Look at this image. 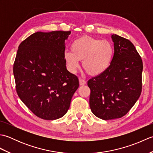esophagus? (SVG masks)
<instances>
[{"mask_svg": "<svg viewBox=\"0 0 153 153\" xmlns=\"http://www.w3.org/2000/svg\"><path fill=\"white\" fill-rule=\"evenodd\" d=\"M79 85H85V84H86L85 81L83 79L81 78V77H79Z\"/></svg>", "mask_w": 153, "mask_h": 153, "instance_id": "esophagus-1", "label": "esophagus"}]
</instances>
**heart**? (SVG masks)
Wrapping results in <instances>:
<instances>
[{
  "mask_svg": "<svg viewBox=\"0 0 153 153\" xmlns=\"http://www.w3.org/2000/svg\"><path fill=\"white\" fill-rule=\"evenodd\" d=\"M71 51L64 53V59L71 72H76L79 61L86 72L91 76H98L108 70L111 65L114 48L110 42L89 36H83L73 41Z\"/></svg>",
  "mask_w": 153,
  "mask_h": 153,
  "instance_id": "1",
  "label": "heart"
}]
</instances>
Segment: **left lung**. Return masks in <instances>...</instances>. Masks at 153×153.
<instances>
[{
	"mask_svg": "<svg viewBox=\"0 0 153 153\" xmlns=\"http://www.w3.org/2000/svg\"><path fill=\"white\" fill-rule=\"evenodd\" d=\"M114 55L108 70L90 79L89 106L93 114L108 120L122 118L141 95L143 62L130 41L113 34Z\"/></svg>",
	"mask_w": 153,
	"mask_h": 153,
	"instance_id": "obj_1",
	"label": "left lung"
}]
</instances>
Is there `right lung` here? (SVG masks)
I'll use <instances>...</instances> for the list:
<instances>
[{
  "instance_id": "right-lung-1",
  "label": "right lung",
  "mask_w": 153,
  "mask_h": 153,
  "mask_svg": "<svg viewBox=\"0 0 153 153\" xmlns=\"http://www.w3.org/2000/svg\"><path fill=\"white\" fill-rule=\"evenodd\" d=\"M71 31L36 32L19 45L14 72L16 91L35 115L53 120L66 114L77 77L66 69L65 41Z\"/></svg>"
}]
</instances>
